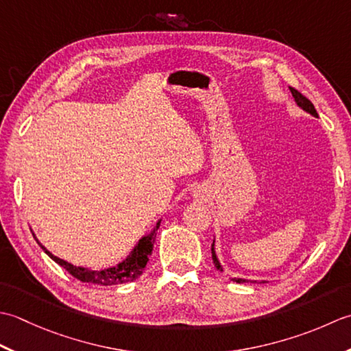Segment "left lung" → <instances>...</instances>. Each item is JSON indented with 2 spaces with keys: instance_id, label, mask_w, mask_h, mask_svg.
<instances>
[{
  "instance_id": "obj_1",
  "label": "left lung",
  "mask_w": 351,
  "mask_h": 351,
  "mask_svg": "<svg viewBox=\"0 0 351 351\" xmlns=\"http://www.w3.org/2000/svg\"><path fill=\"white\" fill-rule=\"evenodd\" d=\"M291 94H292V97H294V101L297 103V106L300 107V109H303L304 112L311 113L312 117L318 118V113H317V110H315V107H313V104L309 101V99H307L304 95L300 94L298 90L292 89V88H291ZM212 259H213V263H215L217 269H219V273H224V268H223V265H221V263H219L217 252H215V239H213V244H212ZM232 280L236 282V283H257L256 280H247V278H236V277H233ZM262 283H267V282L262 280Z\"/></svg>"
}]
</instances>
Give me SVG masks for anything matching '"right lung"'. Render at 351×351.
<instances>
[{
    "mask_svg": "<svg viewBox=\"0 0 351 351\" xmlns=\"http://www.w3.org/2000/svg\"><path fill=\"white\" fill-rule=\"evenodd\" d=\"M160 221H162V218L154 224L152 232L144 234L138 242H136V245L132 248V252L125 256L124 261L117 263L115 267L101 268V269H90V268H84V267H77V265H73V263L60 259V257L54 256L51 252H48V250L40 244L39 239L36 238V234L33 232L32 233H33V238L36 239V242L39 244V247L44 250V252L49 257H51L56 263H59L60 267L65 268L71 276H74L75 278H78V280L86 282V283L112 286V285L133 282L142 274V271H144V268L147 267L148 257L153 253L156 232H157V228L160 227Z\"/></svg>",
    "mask_w": 351,
    "mask_h": 351,
    "instance_id": "obj_1",
    "label": "right lung"
}]
</instances>
